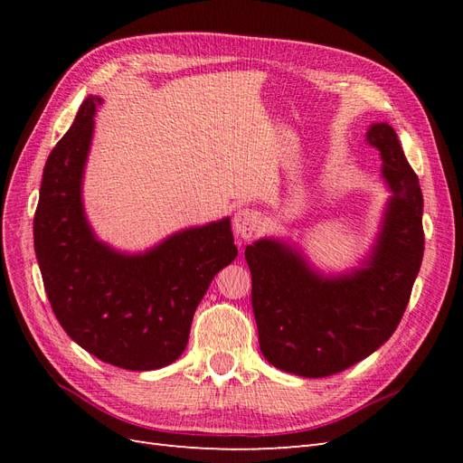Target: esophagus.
<instances>
[{
	"instance_id": "1",
	"label": "esophagus",
	"mask_w": 463,
	"mask_h": 463,
	"mask_svg": "<svg viewBox=\"0 0 463 463\" xmlns=\"http://www.w3.org/2000/svg\"><path fill=\"white\" fill-rule=\"evenodd\" d=\"M260 228V213L255 208H240L233 216V232L237 237L250 240Z\"/></svg>"
}]
</instances>
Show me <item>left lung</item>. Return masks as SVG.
Masks as SVG:
<instances>
[{"mask_svg": "<svg viewBox=\"0 0 463 463\" xmlns=\"http://www.w3.org/2000/svg\"><path fill=\"white\" fill-rule=\"evenodd\" d=\"M367 143L381 152L392 194L359 269L326 276L274 237L245 249L260 352L279 371L307 378L342 373L376 352L408 307L425 250L423 193L388 123H373Z\"/></svg>", "mask_w": 463, "mask_h": 463, "instance_id": "left-lung-1", "label": "left lung"}]
</instances>
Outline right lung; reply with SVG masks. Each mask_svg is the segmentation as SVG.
<instances>
[{"label": "right lung", "instance_id": "add662e5", "mask_svg": "<svg viewBox=\"0 0 463 463\" xmlns=\"http://www.w3.org/2000/svg\"><path fill=\"white\" fill-rule=\"evenodd\" d=\"M100 104L90 94L50 152L34 250L69 338L109 365L154 371L184 354L193 315L237 247L230 218L175 232L145 253H121L98 240L82 204V177Z\"/></svg>", "mask_w": 463, "mask_h": 463}]
</instances>
